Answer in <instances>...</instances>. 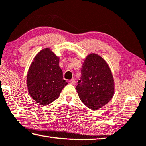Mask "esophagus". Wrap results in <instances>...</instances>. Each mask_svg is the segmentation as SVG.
<instances>
[{"label":"esophagus","instance_id":"esophagus-1","mask_svg":"<svg viewBox=\"0 0 146 146\" xmlns=\"http://www.w3.org/2000/svg\"><path fill=\"white\" fill-rule=\"evenodd\" d=\"M69 82H70V83L71 84H74L76 83V81H75V79H70Z\"/></svg>","mask_w":146,"mask_h":146}]
</instances>
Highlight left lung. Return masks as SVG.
<instances>
[{
	"mask_svg": "<svg viewBox=\"0 0 146 146\" xmlns=\"http://www.w3.org/2000/svg\"><path fill=\"white\" fill-rule=\"evenodd\" d=\"M81 71V79L76 87L77 92L82 102L95 111L105 106L113 97V76L105 60L94 53L87 56Z\"/></svg>",
	"mask_w": 146,
	"mask_h": 146,
	"instance_id": "8db88e82",
	"label": "left lung"
}]
</instances>
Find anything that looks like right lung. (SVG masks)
Segmentation results:
<instances>
[{
    "label": "right lung",
    "instance_id": "right-lung-1",
    "mask_svg": "<svg viewBox=\"0 0 146 146\" xmlns=\"http://www.w3.org/2000/svg\"><path fill=\"white\" fill-rule=\"evenodd\" d=\"M68 83L63 78L59 58L50 49H42L35 56L27 77V84L32 98L46 106L58 98Z\"/></svg>",
    "mask_w": 146,
    "mask_h": 146
}]
</instances>
